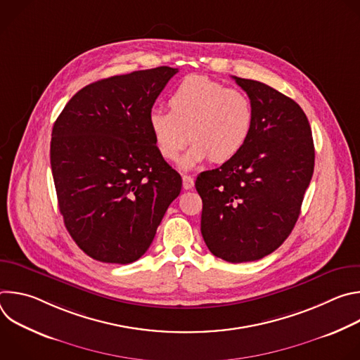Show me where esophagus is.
Here are the masks:
<instances>
[{"mask_svg": "<svg viewBox=\"0 0 360 360\" xmlns=\"http://www.w3.org/2000/svg\"><path fill=\"white\" fill-rule=\"evenodd\" d=\"M182 182H184V189L188 191V189L193 188V178L191 175H184Z\"/></svg>", "mask_w": 360, "mask_h": 360, "instance_id": "esophagus-1", "label": "esophagus"}]
</instances>
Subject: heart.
<instances>
[{
    "label": "heart",
    "instance_id": "b5f03b06",
    "mask_svg": "<svg viewBox=\"0 0 360 360\" xmlns=\"http://www.w3.org/2000/svg\"><path fill=\"white\" fill-rule=\"evenodd\" d=\"M169 111L155 108L148 115L149 131L161 155L181 161L188 169L207 160L224 164L246 145L253 127L252 102L239 89L205 75H188L172 91Z\"/></svg>",
    "mask_w": 360,
    "mask_h": 360
}]
</instances>
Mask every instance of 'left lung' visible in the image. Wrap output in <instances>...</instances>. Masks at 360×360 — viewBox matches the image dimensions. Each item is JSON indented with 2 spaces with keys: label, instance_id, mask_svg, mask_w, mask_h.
<instances>
[{
  "label": "left lung",
  "instance_id": "left-lung-1",
  "mask_svg": "<svg viewBox=\"0 0 360 360\" xmlns=\"http://www.w3.org/2000/svg\"><path fill=\"white\" fill-rule=\"evenodd\" d=\"M248 94L253 127L238 155L200 172V232L208 249L232 262L258 261L290 235L315 167L312 129L293 99L272 86L232 77Z\"/></svg>",
  "mask_w": 360,
  "mask_h": 360
}]
</instances>
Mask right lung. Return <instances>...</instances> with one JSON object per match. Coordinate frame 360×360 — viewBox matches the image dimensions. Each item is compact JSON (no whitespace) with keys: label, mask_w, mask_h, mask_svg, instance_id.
<instances>
[{"label":"right lung","mask_w":360,"mask_h":360,"mask_svg":"<svg viewBox=\"0 0 360 360\" xmlns=\"http://www.w3.org/2000/svg\"><path fill=\"white\" fill-rule=\"evenodd\" d=\"M178 68L158 67L92 82L57 118L51 138L58 207L92 259L131 264L150 246L181 175L160 153L148 115Z\"/></svg>","instance_id":"add662e5"}]
</instances>
